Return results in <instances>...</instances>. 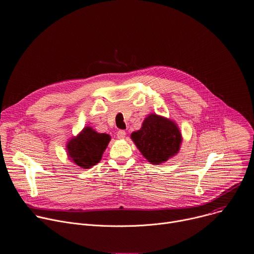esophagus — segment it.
Listing matches in <instances>:
<instances>
[{
	"instance_id": "esophagus-1",
	"label": "esophagus",
	"mask_w": 254,
	"mask_h": 254,
	"mask_svg": "<svg viewBox=\"0 0 254 254\" xmlns=\"http://www.w3.org/2000/svg\"><path fill=\"white\" fill-rule=\"evenodd\" d=\"M126 134H127V132H126L125 130H123V129L118 130V131L116 132V136H117V138H118V139H121V140H123V139H125V138H126Z\"/></svg>"
}]
</instances>
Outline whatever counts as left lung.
<instances>
[{
  "instance_id": "left-lung-1",
  "label": "left lung",
  "mask_w": 254,
  "mask_h": 254,
  "mask_svg": "<svg viewBox=\"0 0 254 254\" xmlns=\"http://www.w3.org/2000/svg\"><path fill=\"white\" fill-rule=\"evenodd\" d=\"M130 139L142 155L152 164H161L176 156L183 141L178 125L156 113L148 114L139 130Z\"/></svg>"
}]
</instances>
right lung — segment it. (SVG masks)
<instances>
[{"instance_id":"obj_1","label":"right lung","mask_w":254,"mask_h":254,"mask_svg":"<svg viewBox=\"0 0 254 254\" xmlns=\"http://www.w3.org/2000/svg\"><path fill=\"white\" fill-rule=\"evenodd\" d=\"M111 137L108 133L98 132L87 126L75 137L66 144V152L69 160L81 168H91L96 165L107 148Z\"/></svg>"}]
</instances>
